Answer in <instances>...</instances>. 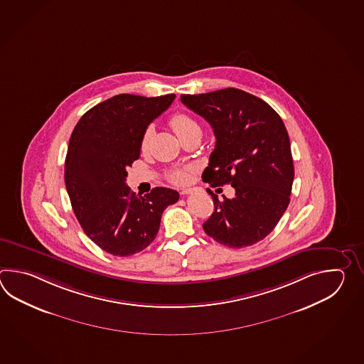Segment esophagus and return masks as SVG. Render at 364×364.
Segmentation results:
<instances>
[{
  "mask_svg": "<svg viewBox=\"0 0 364 364\" xmlns=\"http://www.w3.org/2000/svg\"><path fill=\"white\" fill-rule=\"evenodd\" d=\"M193 193V188H183V190H182V191H181V193H182V195H188V193Z\"/></svg>",
  "mask_w": 364,
  "mask_h": 364,
  "instance_id": "obj_1",
  "label": "esophagus"
}]
</instances>
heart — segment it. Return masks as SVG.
<instances>
[{
	"label": "heart",
	"instance_id": "b5f03b06",
	"mask_svg": "<svg viewBox=\"0 0 364 364\" xmlns=\"http://www.w3.org/2000/svg\"><path fill=\"white\" fill-rule=\"evenodd\" d=\"M169 124H171V129L177 134L179 139H183L187 135H191V134H195V132L201 134V127L199 122L193 117L187 114V113H176L174 116H171ZM149 138H151V130L148 129L143 134L141 140H140L141 151L147 149ZM169 177H171V182L181 185V183L187 182L188 173H187V171H183V169H177V171H171Z\"/></svg>",
	"mask_w": 364,
	"mask_h": 364
}]
</instances>
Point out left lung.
<instances>
[{
	"label": "left lung",
	"instance_id": "obj_1",
	"mask_svg": "<svg viewBox=\"0 0 364 364\" xmlns=\"http://www.w3.org/2000/svg\"><path fill=\"white\" fill-rule=\"evenodd\" d=\"M181 101L208 122L216 136L203 181L232 185V199L218 200L203 224L210 238L242 248L264 240L287 210L294 165L287 127L265 101L238 88L182 95Z\"/></svg>",
	"mask_w": 364,
	"mask_h": 364
}]
</instances>
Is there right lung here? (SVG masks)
Wrapping results in <instances>:
<instances>
[{
    "label": "right lung",
    "instance_id": "obj_1",
    "mask_svg": "<svg viewBox=\"0 0 364 364\" xmlns=\"http://www.w3.org/2000/svg\"><path fill=\"white\" fill-rule=\"evenodd\" d=\"M174 99L117 95L85 112L70 136L65 185L71 207L87 237L108 254L143 251L157 235L164 209L178 201L168 187L138 196L126 185L148 124Z\"/></svg>",
    "mask_w": 364,
    "mask_h": 364
}]
</instances>
